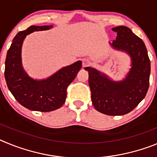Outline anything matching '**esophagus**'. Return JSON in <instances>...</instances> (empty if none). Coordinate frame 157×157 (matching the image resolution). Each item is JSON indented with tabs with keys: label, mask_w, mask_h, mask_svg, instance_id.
Instances as JSON below:
<instances>
[{
	"label": "esophagus",
	"mask_w": 157,
	"mask_h": 157,
	"mask_svg": "<svg viewBox=\"0 0 157 157\" xmlns=\"http://www.w3.org/2000/svg\"><path fill=\"white\" fill-rule=\"evenodd\" d=\"M90 63V61L89 60V59H83L82 60V67H87L89 64Z\"/></svg>",
	"instance_id": "esophagus-1"
}]
</instances>
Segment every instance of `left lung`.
<instances>
[{
  "instance_id": "8db88e82",
  "label": "left lung",
  "mask_w": 157,
  "mask_h": 157,
  "mask_svg": "<svg viewBox=\"0 0 157 157\" xmlns=\"http://www.w3.org/2000/svg\"><path fill=\"white\" fill-rule=\"evenodd\" d=\"M112 30L117 33L112 46L127 52L132 59V67L127 78L122 82H113L95 69H85L89 72V85L94 108L105 115L123 116L135 109L146 95L149 86L150 60L143 41L130 28L120 26Z\"/></svg>"
}]
</instances>
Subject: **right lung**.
Listing matches in <instances>:
<instances>
[{"label": "right lung", "mask_w": 157, "mask_h": 157, "mask_svg": "<svg viewBox=\"0 0 157 157\" xmlns=\"http://www.w3.org/2000/svg\"><path fill=\"white\" fill-rule=\"evenodd\" d=\"M52 26H30L14 37L5 59V77L8 90L23 107L32 111L47 112L59 109L64 104L67 89L82 67L77 61L63 67L44 80H34L23 71L21 48L25 37L32 32L48 30Z\"/></svg>", "instance_id": "right-lung-1"}]
</instances>
